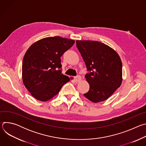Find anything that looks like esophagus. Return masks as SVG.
Listing matches in <instances>:
<instances>
[{
  "label": "esophagus",
  "mask_w": 146,
  "mask_h": 146,
  "mask_svg": "<svg viewBox=\"0 0 146 146\" xmlns=\"http://www.w3.org/2000/svg\"><path fill=\"white\" fill-rule=\"evenodd\" d=\"M81 79V77L80 76H76V77H74V81L76 82H78V81H80Z\"/></svg>",
  "instance_id": "esophagus-1"
}]
</instances>
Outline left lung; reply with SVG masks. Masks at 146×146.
I'll return each instance as SVG.
<instances>
[{
	"instance_id": "left-lung-1",
	"label": "left lung",
	"mask_w": 146,
	"mask_h": 146,
	"mask_svg": "<svg viewBox=\"0 0 146 146\" xmlns=\"http://www.w3.org/2000/svg\"><path fill=\"white\" fill-rule=\"evenodd\" d=\"M76 46L88 72L85 78L90 90L84 95L95 103L106 100L122 82L119 55L108 46L96 41L77 40Z\"/></svg>"
}]
</instances>
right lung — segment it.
I'll return each instance as SVG.
<instances>
[{
    "instance_id": "1",
    "label": "right lung",
    "mask_w": 146,
    "mask_h": 146,
    "mask_svg": "<svg viewBox=\"0 0 146 146\" xmlns=\"http://www.w3.org/2000/svg\"><path fill=\"white\" fill-rule=\"evenodd\" d=\"M74 42L59 36L50 37L36 41L27 50L23 61V80L36 99L50 100L70 81L62 73L60 57Z\"/></svg>"
}]
</instances>
